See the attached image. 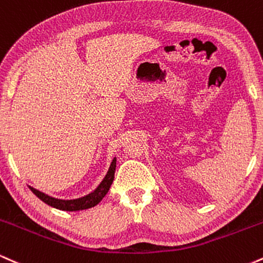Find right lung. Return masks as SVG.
Wrapping results in <instances>:
<instances>
[{
	"mask_svg": "<svg viewBox=\"0 0 263 263\" xmlns=\"http://www.w3.org/2000/svg\"><path fill=\"white\" fill-rule=\"evenodd\" d=\"M115 170H116V158L112 159L110 168H108L107 171V174L105 176L104 179H102V182L99 184L98 188L93 190L92 193H90V194L85 195V197L73 199V200H63V199L49 197V195L44 194V193L32 188V186H29V189H31L33 194L37 195L42 201H44L45 204L50 205V206L55 208V209L64 210V211L85 210V209H89V208H92L95 206V205H98L102 200V198L107 194L108 189H110L111 184L114 182Z\"/></svg>",
	"mask_w": 263,
	"mask_h": 263,
	"instance_id": "right-lung-1",
	"label": "right lung"
}]
</instances>
